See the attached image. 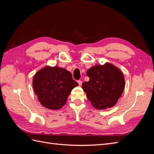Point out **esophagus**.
Returning <instances> with one entry per match:
<instances>
[{
    "mask_svg": "<svg viewBox=\"0 0 154 154\" xmlns=\"http://www.w3.org/2000/svg\"><path fill=\"white\" fill-rule=\"evenodd\" d=\"M78 83L79 85H82V80H78Z\"/></svg>",
    "mask_w": 154,
    "mask_h": 154,
    "instance_id": "1",
    "label": "esophagus"
}]
</instances>
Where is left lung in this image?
<instances>
[{
    "mask_svg": "<svg viewBox=\"0 0 154 154\" xmlns=\"http://www.w3.org/2000/svg\"><path fill=\"white\" fill-rule=\"evenodd\" d=\"M89 81L82 83L87 97L96 109L114 106L122 96L125 82L123 72L109 62L96 65L88 69Z\"/></svg>",
    "mask_w": 154,
    "mask_h": 154,
    "instance_id": "obj_1",
    "label": "left lung"
}]
</instances>
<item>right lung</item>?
<instances>
[{
  "label": "right lung",
  "mask_w": 154,
  "mask_h": 154,
  "mask_svg": "<svg viewBox=\"0 0 154 154\" xmlns=\"http://www.w3.org/2000/svg\"><path fill=\"white\" fill-rule=\"evenodd\" d=\"M78 85L71 72L58 66H45L32 79V87L40 104L51 110L61 109L71 91Z\"/></svg>",
  "instance_id": "right-lung-1"
}]
</instances>
